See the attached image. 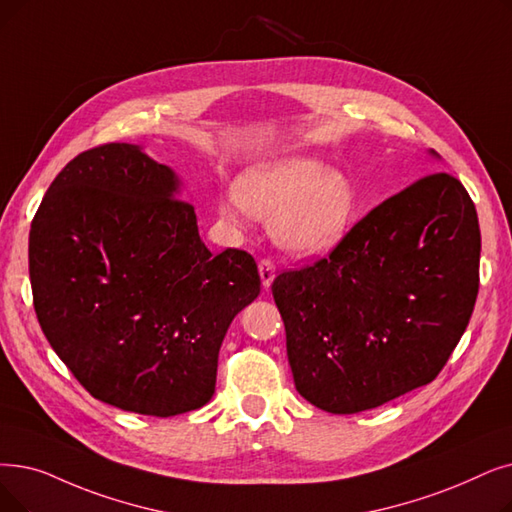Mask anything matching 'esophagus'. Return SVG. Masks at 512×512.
I'll list each match as a JSON object with an SVG mask.
<instances>
[{
	"label": "esophagus",
	"mask_w": 512,
	"mask_h": 512,
	"mask_svg": "<svg viewBox=\"0 0 512 512\" xmlns=\"http://www.w3.org/2000/svg\"><path fill=\"white\" fill-rule=\"evenodd\" d=\"M259 276H261V282H263V286L268 288L270 284H272V280H274V276H276V263L272 261V259H261L259 261Z\"/></svg>",
	"instance_id": "1"
}]
</instances>
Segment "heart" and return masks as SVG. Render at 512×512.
Wrapping results in <instances>:
<instances>
[{"label":"heart","instance_id":"heart-1","mask_svg":"<svg viewBox=\"0 0 512 512\" xmlns=\"http://www.w3.org/2000/svg\"><path fill=\"white\" fill-rule=\"evenodd\" d=\"M234 198L236 203L221 205V213L236 219L247 211L272 219L276 240L299 255L330 251L347 234L358 209L347 175L305 157L247 169L234 184Z\"/></svg>","mask_w":512,"mask_h":512}]
</instances>
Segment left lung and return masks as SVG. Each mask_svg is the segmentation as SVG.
I'll list each match as a JSON object with an SVG mask.
<instances>
[{"label": "left lung", "mask_w": 512, "mask_h": 512, "mask_svg": "<svg viewBox=\"0 0 512 512\" xmlns=\"http://www.w3.org/2000/svg\"><path fill=\"white\" fill-rule=\"evenodd\" d=\"M479 255L473 198L437 171L370 209L328 255L280 272L272 295L297 391L355 414L435 381L469 326Z\"/></svg>", "instance_id": "8db88e82"}]
</instances>
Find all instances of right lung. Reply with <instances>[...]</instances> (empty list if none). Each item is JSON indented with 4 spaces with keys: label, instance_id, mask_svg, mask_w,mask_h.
I'll list each match as a JSON object with an SVG mask.
<instances>
[{
    "label": "right lung",
    "instance_id": "obj_1",
    "mask_svg": "<svg viewBox=\"0 0 512 512\" xmlns=\"http://www.w3.org/2000/svg\"><path fill=\"white\" fill-rule=\"evenodd\" d=\"M169 167L131 144L85 150L31 221L29 276L43 335L115 408L175 416L215 393L221 341L261 291L251 253L213 255Z\"/></svg>",
    "mask_w": 512,
    "mask_h": 512
}]
</instances>
